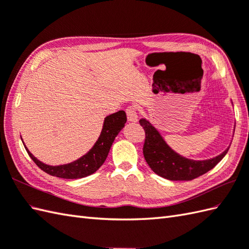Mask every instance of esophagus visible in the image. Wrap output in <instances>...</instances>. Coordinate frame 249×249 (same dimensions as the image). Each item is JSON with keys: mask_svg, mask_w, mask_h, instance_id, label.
I'll return each instance as SVG.
<instances>
[{"mask_svg": "<svg viewBox=\"0 0 249 249\" xmlns=\"http://www.w3.org/2000/svg\"><path fill=\"white\" fill-rule=\"evenodd\" d=\"M126 114H127V119H128V121H130V122H137L138 121V111L135 106L127 107Z\"/></svg>", "mask_w": 249, "mask_h": 249, "instance_id": "34e87169", "label": "esophagus"}]
</instances>
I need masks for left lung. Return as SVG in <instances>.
Here are the masks:
<instances>
[{"instance_id":"1","label":"left lung","mask_w":249,"mask_h":249,"mask_svg":"<svg viewBox=\"0 0 249 249\" xmlns=\"http://www.w3.org/2000/svg\"><path fill=\"white\" fill-rule=\"evenodd\" d=\"M139 123L145 132L144 158L156 174L169 180H192L206 174L225 157L229 149L228 147L212 159L198 161L187 159L173 151L148 121L141 119Z\"/></svg>"}]
</instances>
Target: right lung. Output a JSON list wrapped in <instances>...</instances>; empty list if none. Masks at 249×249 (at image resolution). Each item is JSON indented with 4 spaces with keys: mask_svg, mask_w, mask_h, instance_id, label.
<instances>
[{
    "mask_svg": "<svg viewBox=\"0 0 249 249\" xmlns=\"http://www.w3.org/2000/svg\"><path fill=\"white\" fill-rule=\"evenodd\" d=\"M126 120V113L123 110L108 115L104 122L101 136L94 146L90 149L89 153H87L82 158L72 163L51 166L42 163L41 161L35 158L26 147L25 149L34 162L48 174L65 179L83 178L93 174L105 162L114 139L124 127Z\"/></svg>",
    "mask_w": 249,
    "mask_h": 249,
    "instance_id": "add662e5",
    "label": "right lung"
}]
</instances>
